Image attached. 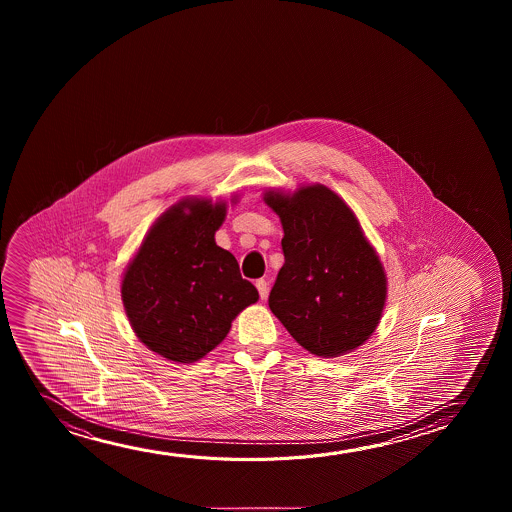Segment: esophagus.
Listing matches in <instances>:
<instances>
[{
    "label": "esophagus",
    "instance_id": "esophagus-1",
    "mask_svg": "<svg viewBox=\"0 0 512 512\" xmlns=\"http://www.w3.org/2000/svg\"><path fill=\"white\" fill-rule=\"evenodd\" d=\"M255 287L259 290L260 299H266L267 297V281L264 278L255 281Z\"/></svg>",
    "mask_w": 512,
    "mask_h": 512
}]
</instances>
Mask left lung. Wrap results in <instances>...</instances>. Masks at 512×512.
Returning <instances> with one entry per match:
<instances>
[{
    "label": "left lung",
    "instance_id": "left-lung-1",
    "mask_svg": "<svg viewBox=\"0 0 512 512\" xmlns=\"http://www.w3.org/2000/svg\"><path fill=\"white\" fill-rule=\"evenodd\" d=\"M264 201L285 232V264L269 294L274 316L316 357L362 346L383 315L386 274L355 213L320 183L269 190Z\"/></svg>",
    "mask_w": 512,
    "mask_h": 512
}]
</instances>
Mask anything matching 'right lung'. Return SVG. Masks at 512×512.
Instances as JSON below:
<instances>
[{"label":"right lung","mask_w":512,"mask_h":512,"mask_svg":"<svg viewBox=\"0 0 512 512\" xmlns=\"http://www.w3.org/2000/svg\"><path fill=\"white\" fill-rule=\"evenodd\" d=\"M225 203L183 199L162 215L122 278V302L134 334L157 355L192 364L224 341L236 316L259 292L238 260L215 243Z\"/></svg>","instance_id":"add662e5"}]
</instances>
